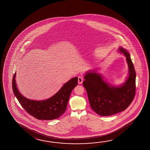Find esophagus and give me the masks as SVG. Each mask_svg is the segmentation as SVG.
Here are the masks:
<instances>
[{"instance_id":"esophagus-1","label":"esophagus","mask_w":150,"mask_h":150,"mask_svg":"<svg viewBox=\"0 0 150 150\" xmlns=\"http://www.w3.org/2000/svg\"><path fill=\"white\" fill-rule=\"evenodd\" d=\"M83 77L82 76H79L78 77V82L79 84H81L83 81Z\"/></svg>"}]
</instances>
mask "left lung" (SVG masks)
<instances>
[{
    "mask_svg": "<svg viewBox=\"0 0 150 150\" xmlns=\"http://www.w3.org/2000/svg\"><path fill=\"white\" fill-rule=\"evenodd\" d=\"M118 51L126 57L129 67L128 76L124 83L118 86L110 85L95 69L85 74L83 85L91 108L99 115H113L125 110L135 96L136 73L130 54L122 47H119Z\"/></svg>",
    "mask_w": 150,
    "mask_h": 150,
    "instance_id": "1",
    "label": "left lung"
}]
</instances>
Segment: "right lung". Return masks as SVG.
<instances>
[{"label": "right lung", "mask_w": 150, "mask_h": 150, "mask_svg": "<svg viewBox=\"0 0 150 150\" xmlns=\"http://www.w3.org/2000/svg\"><path fill=\"white\" fill-rule=\"evenodd\" d=\"M16 73L12 79V89L20 105L30 115L38 120H51L59 118L65 112L71 91L78 83L75 77L64 83L57 93L43 100H35L25 97L18 89L16 81Z\"/></svg>", "instance_id": "add662e5"}]
</instances>
